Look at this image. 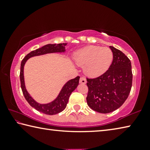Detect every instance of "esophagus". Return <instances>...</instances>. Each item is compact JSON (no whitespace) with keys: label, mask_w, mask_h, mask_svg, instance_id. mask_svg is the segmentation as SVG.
Here are the masks:
<instances>
[{"label":"esophagus","mask_w":150,"mask_h":150,"mask_svg":"<svg viewBox=\"0 0 150 150\" xmlns=\"http://www.w3.org/2000/svg\"><path fill=\"white\" fill-rule=\"evenodd\" d=\"M79 83L81 84H85L87 83V80H86V78L85 77H81L79 79Z\"/></svg>","instance_id":"34e87169"}]
</instances>
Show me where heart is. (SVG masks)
Segmentation results:
<instances>
[{"mask_svg":"<svg viewBox=\"0 0 150 150\" xmlns=\"http://www.w3.org/2000/svg\"><path fill=\"white\" fill-rule=\"evenodd\" d=\"M74 59L78 65H86V74L91 77H98L110 67L113 60V54L108 47L89 45L76 53Z\"/></svg>","mask_w":150,"mask_h":150,"instance_id":"heart-1","label":"heart"}]
</instances>
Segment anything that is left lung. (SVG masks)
<instances>
[{
	"instance_id": "obj_1",
	"label": "left lung",
	"mask_w": 150,
	"mask_h": 150,
	"mask_svg": "<svg viewBox=\"0 0 150 150\" xmlns=\"http://www.w3.org/2000/svg\"><path fill=\"white\" fill-rule=\"evenodd\" d=\"M113 60L99 77L87 78V105L93 110L106 114L123 105L131 91L132 72L130 60L120 50L110 46Z\"/></svg>"
}]
</instances>
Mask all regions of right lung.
<instances>
[{
	"label": "right lung",
	"instance_id": "add662e5",
	"mask_svg": "<svg viewBox=\"0 0 150 150\" xmlns=\"http://www.w3.org/2000/svg\"><path fill=\"white\" fill-rule=\"evenodd\" d=\"M67 45V43H63V44H47L41 48L32 51L28 54H27L25 57L22 59L20 65V84H21V88L23 93L26 100L30 105L34 107L35 109L41 112L48 115H54L61 112L65 108L68 100L71 95V94L74 91L79 85L80 77L77 76V77L73 79H71L67 81L63 86L62 89L61 90L59 95L55 99L47 104H40L37 103L33 99L32 96H30V94L26 91V87L24 83V66L26 63V61L29 58L37 56V55H41L50 53H57V52H65V46Z\"/></svg>",
	"mask_w": 150,
	"mask_h": 150
}]
</instances>
